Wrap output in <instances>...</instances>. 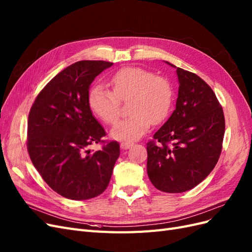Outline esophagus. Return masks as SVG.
Segmentation results:
<instances>
[{"label": "esophagus", "instance_id": "1", "mask_svg": "<svg viewBox=\"0 0 252 252\" xmlns=\"http://www.w3.org/2000/svg\"><path fill=\"white\" fill-rule=\"evenodd\" d=\"M132 145H133V143H131V142H122L121 143V148L122 149H128V148H130Z\"/></svg>", "mask_w": 252, "mask_h": 252}]
</instances>
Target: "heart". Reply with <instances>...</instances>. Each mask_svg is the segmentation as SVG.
Returning a JSON list of instances; mask_svg holds the SVG:
<instances>
[{
    "instance_id": "b5f03b06",
    "label": "heart",
    "mask_w": 252,
    "mask_h": 252,
    "mask_svg": "<svg viewBox=\"0 0 252 252\" xmlns=\"http://www.w3.org/2000/svg\"><path fill=\"white\" fill-rule=\"evenodd\" d=\"M112 91L94 85L88 91V106L106 124H113L120 116V102L128 101V118L113 126L114 139L133 141L161 124L171 112L174 94L171 83L164 77L140 67H124L111 74Z\"/></svg>"
}]
</instances>
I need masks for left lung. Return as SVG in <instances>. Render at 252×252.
<instances>
[{
  "mask_svg": "<svg viewBox=\"0 0 252 252\" xmlns=\"http://www.w3.org/2000/svg\"><path fill=\"white\" fill-rule=\"evenodd\" d=\"M177 74L175 109L147 143L149 180L169 193L187 191L207 177L219 161L225 132L223 108L211 87L182 68Z\"/></svg>",
  "mask_w": 252,
  "mask_h": 252,
  "instance_id": "obj_1",
  "label": "left lung"
}]
</instances>
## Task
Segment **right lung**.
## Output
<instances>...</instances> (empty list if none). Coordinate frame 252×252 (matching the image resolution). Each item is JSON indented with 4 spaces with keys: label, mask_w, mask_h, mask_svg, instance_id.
Here are the masks:
<instances>
[{
    "label": "right lung",
    "mask_w": 252,
    "mask_h": 252,
    "mask_svg": "<svg viewBox=\"0 0 252 252\" xmlns=\"http://www.w3.org/2000/svg\"><path fill=\"white\" fill-rule=\"evenodd\" d=\"M113 63L80 61L58 73L37 94L29 111L27 150L47 185L70 200H88L107 188L120 156L117 141L91 112L87 95L96 75ZM102 149L90 153V144Z\"/></svg>",
    "instance_id": "obj_1"
}]
</instances>
